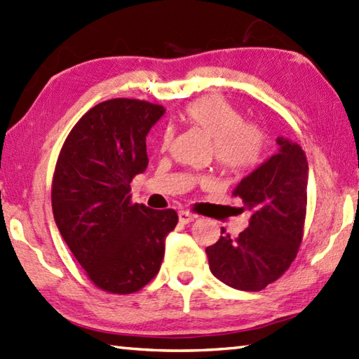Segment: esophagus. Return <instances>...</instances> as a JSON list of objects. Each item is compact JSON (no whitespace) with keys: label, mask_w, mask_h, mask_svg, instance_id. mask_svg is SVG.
Returning <instances> with one entry per match:
<instances>
[{"label":"esophagus","mask_w":359,"mask_h":359,"mask_svg":"<svg viewBox=\"0 0 359 359\" xmlns=\"http://www.w3.org/2000/svg\"><path fill=\"white\" fill-rule=\"evenodd\" d=\"M194 217H196V216H194L193 213L185 212V210H180V212H179V222H180V224H189V222H193Z\"/></svg>","instance_id":"esophagus-1"}]
</instances>
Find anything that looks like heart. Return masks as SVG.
<instances>
[{
	"label": "heart",
	"mask_w": 359,
	"mask_h": 359,
	"mask_svg": "<svg viewBox=\"0 0 359 359\" xmlns=\"http://www.w3.org/2000/svg\"><path fill=\"white\" fill-rule=\"evenodd\" d=\"M185 119L213 140L215 160L222 172L240 175L259 163L264 149V132L254 123H244L240 110L219 96H207L185 109ZM172 133L165 132L161 149L171 144Z\"/></svg>",
	"instance_id": "b5f03b06"
}]
</instances>
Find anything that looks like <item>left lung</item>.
<instances>
[{"instance_id": "1", "label": "left lung", "mask_w": 359, "mask_h": 359, "mask_svg": "<svg viewBox=\"0 0 359 359\" xmlns=\"http://www.w3.org/2000/svg\"><path fill=\"white\" fill-rule=\"evenodd\" d=\"M278 151L233 189L249 210V227L205 249L210 271L230 287L262 291L283 276L297 255L306 213L308 161L302 147L285 137Z\"/></svg>"}]
</instances>
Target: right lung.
Returning <instances> with one entry per match:
<instances>
[{
  "instance_id": "1",
  "label": "right lung",
  "mask_w": 359,
  "mask_h": 359,
  "mask_svg": "<svg viewBox=\"0 0 359 359\" xmlns=\"http://www.w3.org/2000/svg\"><path fill=\"white\" fill-rule=\"evenodd\" d=\"M165 109L116 97L95 105L69 132L53 177V213L88 278L114 294L142 290L160 271L174 210L130 202L147 168L146 135Z\"/></svg>"
}]
</instances>
